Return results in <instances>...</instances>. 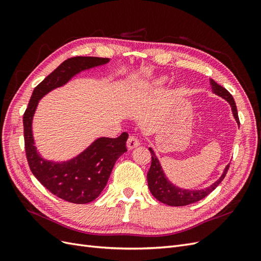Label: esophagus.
<instances>
[{"label": "esophagus", "instance_id": "esophagus-1", "mask_svg": "<svg viewBox=\"0 0 261 261\" xmlns=\"http://www.w3.org/2000/svg\"><path fill=\"white\" fill-rule=\"evenodd\" d=\"M126 145H127L128 149H134V148H136V147H138L140 145V141L135 136H129L128 139H127V143H126Z\"/></svg>", "mask_w": 261, "mask_h": 261}]
</instances>
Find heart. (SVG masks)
<instances>
[{"label":"heart","mask_w":261,"mask_h":261,"mask_svg":"<svg viewBox=\"0 0 261 261\" xmlns=\"http://www.w3.org/2000/svg\"><path fill=\"white\" fill-rule=\"evenodd\" d=\"M168 83H169L168 76H158V77H154L151 82L147 84L146 89H148V90L159 89V88L164 87Z\"/></svg>","instance_id":"b5f03b06"}]
</instances>
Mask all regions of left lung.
<instances>
[{
    "label": "left lung",
    "instance_id": "obj_1",
    "mask_svg": "<svg viewBox=\"0 0 261 261\" xmlns=\"http://www.w3.org/2000/svg\"><path fill=\"white\" fill-rule=\"evenodd\" d=\"M210 84L212 87V91L230 103L234 118L240 125L238 109H236V105L232 94L228 92L224 87L220 86L213 80H210ZM149 151L151 152V165H150V169L147 174L148 187L150 189V193L152 194V196L155 199L161 201L162 203L168 204V206H173V207L187 206V204H191L201 200L202 198H204V197L208 196L212 191H215L216 187L223 180L228 168H230V164H227L222 173V175L220 176V178L207 188L198 189V191H194V189H183L171 183V181L167 178V176H165L161 164L159 160H158L153 150L151 148H149Z\"/></svg>",
    "mask_w": 261,
    "mask_h": 261
}]
</instances>
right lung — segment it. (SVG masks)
I'll return each mask as SVG.
<instances>
[{
  "instance_id": "obj_1",
  "label": "right lung",
  "mask_w": 261,
  "mask_h": 261,
  "mask_svg": "<svg viewBox=\"0 0 261 261\" xmlns=\"http://www.w3.org/2000/svg\"><path fill=\"white\" fill-rule=\"evenodd\" d=\"M109 61L107 58L94 57L67 59L36 87L23 113V138L31 172L50 193L73 203L91 202L103 191L116 160L127 151L128 134L124 132L117 138H98L73 159L53 162L43 159L37 151L33 118L39 100L46 93L67 84L83 70L105 65Z\"/></svg>"
}]
</instances>
